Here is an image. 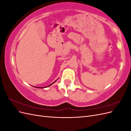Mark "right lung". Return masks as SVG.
Wrapping results in <instances>:
<instances>
[{"label": "right lung", "mask_w": 131, "mask_h": 131, "mask_svg": "<svg viewBox=\"0 0 131 131\" xmlns=\"http://www.w3.org/2000/svg\"><path fill=\"white\" fill-rule=\"evenodd\" d=\"M56 81H54V82H53V83H52V84H50V85H49V86H46V87H45V88H47V87H49V86H51V85H52V84H53V83H54V82H56ZM35 88H37V87H35ZM41 88H42V89H43V88H40V89H41Z\"/></svg>", "instance_id": "1"}]
</instances>
